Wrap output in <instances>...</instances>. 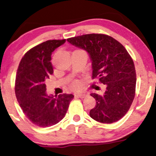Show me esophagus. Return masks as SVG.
<instances>
[{
  "instance_id": "esophagus-1",
  "label": "esophagus",
  "mask_w": 156,
  "mask_h": 156,
  "mask_svg": "<svg viewBox=\"0 0 156 156\" xmlns=\"http://www.w3.org/2000/svg\"><path fill=\"white\" fill-rule=\"evenodd\" d=\"M86 94H83V93H77V94H75V96L80 98H84L85 97H86Z\"/></svg>"
}]
</instances>
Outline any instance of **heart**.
<instances>
[{
  "mask_svg": "<svg viewBox=\"0 0 156 156\" xmlns=\"http://www.w3.org/2000/svg\"><path fill=\"white\" fill-rule=\"evenodd\" d=\"M80 86H81L80 82L77 79L72 80L69 83V87L73 90H78V89H80Z\"/></svg>",
  "mask_w": 156,
  "mask_h": 156,
  "instance_id": "heart-1",
  "label": "heart"
}]
</instances>
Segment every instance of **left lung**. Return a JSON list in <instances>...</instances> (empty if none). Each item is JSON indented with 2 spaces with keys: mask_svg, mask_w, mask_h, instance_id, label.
Listing matches in <instances>:
<instances>
[{
  "mask_svg": "<svg viewBox=\"0 0 156 156\" xmlns=\"http://www.w3.org/2000/svg\"><path fill=\"white\" fill-rule=\"evenodd\" d=\"M67 41L88 52L92 60L93 79L98 78L106 85L103 95L90 94L96 101L90 111V117L102 123L121 119L136 94V68L127 50L111 36L101 33L82 35Z\"/></svg>",
  "mask_w": 156,
  "mask_h": 156,
  "instance_id": "8db88e82",
  "label": "left lung"
}]
</instances>
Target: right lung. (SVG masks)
Here are the masks:
<instances>
[{
    "instance_id": "right-lung-1",
    "label": "right lung",
    "mask_w": 156,
    "mask_h": 156,
    "mask_svg": "<svg viewBox=\"0 0 156 156\" xmlns=\"http://www.w3.org/2000/svg\"><path fill=\"white\" fill-rule=\"evenodd\" d=\"M63 40H49L27 51L18 66L16 76V98L26 117L33 124L45 128L55 125L66 115L72 94L48 95L45 84L53 73L51 54L63 44Z\"/></svg>"
}]
</instances>
